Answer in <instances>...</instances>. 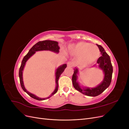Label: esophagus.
Here are the masks:
<instances>
[{
    "instance_id": "esophagus-1",
    "label": "esophagus",
    "mask_w": 129,
    "mask_h": 129,
    "mask_svg": "<svg viewBox=\"0 0 129 129\" xmlns=\"http://www.w3.org/2000/svg\"><path fill=\"white\" fill-rule=\"evenodd\" d=\"M67 66H68V67H72L73 66V62H67Z\"/></svg>"
}]
</instances>
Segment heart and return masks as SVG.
<instances>
[{"label": "heart", "instance_id": "b5f03b06", "mask_svg": "<svg viewBox=\"0 0 129 129\" xmlns=\"http://www.w3.org/2000/svg\"><path fill=\"white\" fill-rule=\"evenodd\" d=\"M68 50L71 55L79 56L80 60L86 64L95 62L100 54L99 48L96 46L85 42L72 45L68 47Z\"/></svg>", "mask_w": 129, "mask_h": 129}]
</instances>
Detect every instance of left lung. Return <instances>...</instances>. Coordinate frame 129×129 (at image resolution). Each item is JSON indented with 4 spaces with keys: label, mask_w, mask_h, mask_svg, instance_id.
<instances>
[{
    "label": "left lung",
    "mask_w": 129,
    "mask_h": 129,
    "mask_svg": "<svg viewBox=\"0 0 129 129\" xmlns=\"http://www.w3.org/2000/svg\"><path fill=\"white\" fill-rule=\"evenodd\" d=\"M101 52L102 56L99 58L97 61V63L99 65V67L102 70L104 74V78L101 83L94 88L89 87H81L79 83L77 81V75L79 74V69L76 67L74 68V74L72 76V81L73 86L77 91L82 93L88 96L95 97L100 95L105 89L110 85L112 75L113 72V68L110 60V57L105 51L104 49L101 45H97ZM96 66L94 65V66Z\"/></svg>",
    "instance_id": "8db88e82"
}]
</instances>
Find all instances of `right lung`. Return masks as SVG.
Wrapping results in <instances>:
<instances>
[{
	"label": "right lung",
	"instance_id": "1",
	"mask_svg": "<svg viewBox=\"0 0 129 129\" xmlns=\"http://www.w3.org/2000/svg\"><path fill=\"white\" fill-rule=\"evenodd\" d=\"M58 43L57 41H52V40H44L42 41L38 42L30 49L28 53L24 56V57L23 58V59L22 60L21 64L20 67V69H19V79H20L21 87L23 89V90H24L25 92H26L27 94H28L29 96H30L31 97H32V98L34 99H36L39 101L45 100L46 99L50 98V97L55 94V93H56V92L58 90V80L59 79V77L61 75V74L63 72L65 68L67 67V64H62L59 66V67L56 69L55 71L56 87L54 91L52 93V94L50 95L49 97H47V98H40V97H37L34 94H33V93L28 92L25 87L24 81H23L22 72H23V70H24V68L25 67V66L26 64V62L31 56L33 55L34 54L36 53V52H38V51H41V50H49V51H51L55 53H59V49L60 48L59 47V46H58Z\"/></svg>",
	"mask_w": 129,
	"mask_h": 129
}]
</instances>
